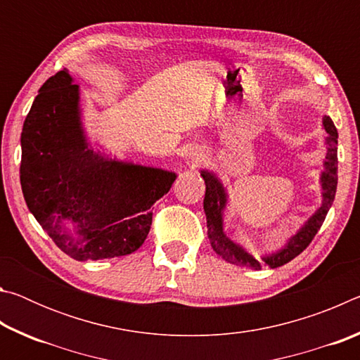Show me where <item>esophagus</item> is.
<instances>
[{
    "label": "esophagus",
    "instance_id": "1",
    "mask_svg": "<svg viewBox=\"0 0 360 360\" xmlns=\"http://www.w3.org/2000/svg\"><path fill=\"white\" fill-rule=\"evenodd\" d=\"M197 158H198V155H197Z\"/></svg>",
    "mask_w": 360,
    "mask_h": 360
}]
</instances>
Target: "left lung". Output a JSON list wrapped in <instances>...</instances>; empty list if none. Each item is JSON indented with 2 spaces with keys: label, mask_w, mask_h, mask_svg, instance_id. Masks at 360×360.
I'll list each match as a JSON object with an SVG mask.
<instances>
[{
  "label": "left lung",
  "mask_w": 360,
  "mask_h": 360,
  "mask_svg": "<svg viewBox=\"0 0 360 360\" xmlns=\"http://www.w3.org/2000/svg\"><path fill=\"white\" fill-rule=\"evenodd\" d=\"M322 127L327 131L326 146L327 154L324 158V172L321 173V188H322V202L314 214L304 222L300 229L297 230L295 235H292L288 243L278 249L276 252L262 255L260 260L255 259L254 255L243 248L238 243L230 240L224 231V210L229 202L227 188L224 187L221 179L217 176L202 169L200 174L205 179L206 192L203 200V210L206 214V227H208V238L212 249L217 255L229 262L240 266H249L254 270H260L262 266L266 265L270 268H278L288 264L292 259H295L298 254L303 252L309 243L313 241L314 235L318 233L322 222L327 216L328 210L333 203L335 192H337L338 182V157H337V146H338V131L335 129L330 117L324 115L322 117Z\"/></svg>",
  "instance_id": "obj_1"
}]
</instances>
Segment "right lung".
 I'll list each match as a JSON object with an SVG mask.
<instances>
[{
    "instance_id": "1",
    "label": "right lung",
    "mask_w": 360,
    "mask_h": 360,
    "mask_svg": "<svg viewBox=\"0 0 360 360\" xmlns=\"http://www.w3.org/2000/svg\"><path fill=\"white\" fill-rule=\"evenodd\" d=\"M20 184L36 221L65 254L103 260L135 252L152 224V205L174 172L92 149L81 90L68 70L49 77L23 122Z\"/></svg>"
}]
</instances>
